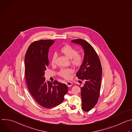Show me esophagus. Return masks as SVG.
I'll use <instances>...</instances> for the list:
<instances>
[{"label": "esophagus", "instance_id": "obj_1", "mask_svg": "<svg viewBox=\"0 0 132 132\" xmlns=\"http://www.w3.org/2000/svg\"><path fill=\"white\" fill-rule=\"evenodd\" d=\"M65 84H66V85L68 87H71V86H72V82H70V81H67Z\"/></svg>", "mask_w": 132, "mask_h": 132}]
</instances>
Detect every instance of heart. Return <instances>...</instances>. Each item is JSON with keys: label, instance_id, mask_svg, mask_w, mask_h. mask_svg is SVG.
I'll list each match as a JSON object with an SVG mask.
<instances>
[{"label": "heart", "instance_id": "b5f03b06", "mask_svg": "<svg viewBox=\"0 0 132 132\" xmlns=\"http://www.w3.org/2000/svg\"><path fill=\"white\" fill-rule=\"evenodd\" d=\"M61 52L66 57L70 60V63L72 65L76 67H80L83 63L84 58L82 56L77 53V50L69 45L64 46L61 49ZM57 57V54H54L52 59V64L55 65L56 59ZM73 72V70L71 68H64L62 69L59 72V76L61 77L68 79L70 78L71 74Z\"/></svg>", "mask_w": 132, "mask_h": 132}]
</instances>
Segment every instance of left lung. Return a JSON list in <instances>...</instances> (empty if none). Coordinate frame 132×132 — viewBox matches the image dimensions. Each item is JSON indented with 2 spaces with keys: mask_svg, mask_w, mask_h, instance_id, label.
<instances>
[{
  "mask_svg": "<svg viewBox=\"0 0 132 132\" xmlns=\"http://www.w3.org/2000/svg\"><path fill=\"white\" fill-rule=\"evenodd\" d=\"M72 42L80 45L84 51V62L76 73L78 79L85 83L80 87L82 109L86 112L91 110L97 104L101 88L102 67L95 49L82 39H75Z\"/></svg>",
  "mask_w": 132,
  "mask_h": 132,
  "instance_id": "1",
  "label": "left lung"
}]
</instances>
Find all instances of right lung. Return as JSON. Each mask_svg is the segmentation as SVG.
<instances>
[{
  "instance_id": "1",
  "label": "right lung",
  "mask_w": 132,
  "mask_h": 132,
  "mask_svg": "<svg viewBox=\"0 0 132 132\" xmlns=\"http://www.w3.org/2000/svg\"><path fill=\"white\" fill-rule=\"evenodd\" d=\"M54 40H41L29 46L24 59L25 76L29 90L40 105L51 108L61 104L67 93L66 85L57 80L46 81L45 71L48 65V50Z\"/></svg>"
}]
</instances>
